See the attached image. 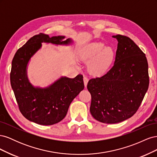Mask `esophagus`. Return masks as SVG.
<instances>
[{
  "label": "esophagus",
  "mask_w": 157,
  "mask_h": 157,
  "mask_svg": "<svg viewBox=\"0 0 157 157\" xmlns=\"http://www.w3.org/2000/svg\"><path fill=\"white\" fill-rule=\"evenodd\" d=\"M83 80H84V86L86 87L87 86V84H88V78L87 77H86V76H84V78H83Z\"/></svg>",
  "instance_id": "esophagus-1"
}]
</instances>
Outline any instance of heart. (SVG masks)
Returning <instances> with one entry per match:
<instances>
[{"instance_id": "heart-1", "label": "heart", "mask_w": 157, "mask_h": 157, "mask_svg": "<svg viewBox=\"0 0 157 157\" xmlns=\"http://www.w3.org/2000/svg\"><path fill=\"white\" fill-rule=\"evenodd\" d=\"M114 58V50L101 42L88 44L82 54V59L84 61H90L88 69L89 72L94 75L105 73L112 65Z\"/></svg>"}]
</instances>
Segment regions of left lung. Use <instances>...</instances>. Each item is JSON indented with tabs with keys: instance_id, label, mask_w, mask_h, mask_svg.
<instances>
[{
	"instance_id": "8db88e82",
	"label": "left lung",
	"mask_w": 157,
	"mask_h": 157,
	"mask_svg": "<svg viewBox=\"0 0 157 157\" xmlns=\"http://www.w3.org/2000/svg\"><path fill=\"white\" fill-rule=\"evenodd\" d=\"M118 40L113 67L101 77L90 79V113L95 119L115 124L132 117L138 110L148 90L149 77L145 54L126 36Z\"/></svg>"
}]
</instances>
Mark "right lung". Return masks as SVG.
Listing matches in <instances>:
<instances>
[{
  "mask_svg": "<svg viewBox=\"0 0 157 157\" xmlns=\"http://www.w3.org/2000/svg\"><path fill=\"white\" fill-rule=\"evenodd\" d=\"M64 36L50 37L40 33L31 37L14 56L10 72V83L20 112L27 120L41 125H52L62 121L74 98L84 89L83 76L74 78L61 77L48 87H34L29 82L27 65L39 50L42 42L69 44Z\"/></svg>",
  "mask_w": 157,
  "mask_h": 157,
  "instance_id": "add662e5",
  "label": "right lung"
}]
</instances>
